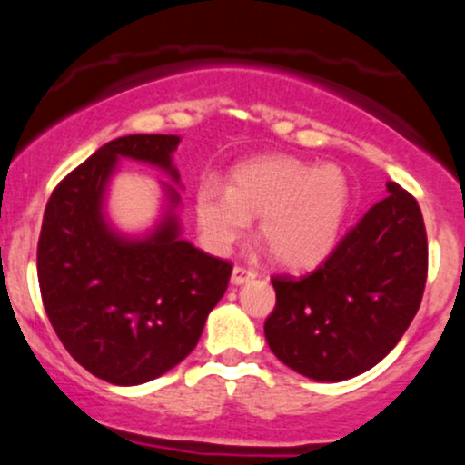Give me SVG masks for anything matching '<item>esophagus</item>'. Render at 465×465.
<instances>
[{
  "mask_svg": "<svg viewBox=\"0 0 465 465\" xmlns=\"http://www.w3.org/2000/svg\"><path fill=\"white\" fill-rule=\"evenodd\" d=\"M255 277V271L249 269V266H242V264H236L232 271V284H244V282L253 280Z\"/></svg>",
  "mask_w": 465,
  "mask_h": 465,
  "instance_id": "esophagus-1",
  "label": "esophagus"
}]
</instances>
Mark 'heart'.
<instances>
[{
  "mask_svg": "<svg viewBox=\"0 0 465 465\" xmlns=\"http://www.w3.org/2000/svg\"><path fill=\"white\" fill-rule=\"evenodd\" d=\"M350 203L348 179L332 163L262 157L238 165L232 188L205 181L196 192V221L214 251L247 236L260 216V240L277 264L306 269L334 249Z\"/></svg>",
  "mask_w": 465,
  "mask_h": 465,
  "instance_id": "1",
  "label": "heart"
}]
</instances>
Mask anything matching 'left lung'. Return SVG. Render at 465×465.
<instances>
[{"mask_svg":"<svg viewBox=\"0 0 465 465\" xmlns=\"http://www.w3.org/2000/svg\"><path fill=\"white\" fill-rule=\"evenodd\" d=\"M387 192L317 269L271 277L266 343L302 376L339 382L371 370L418 312L429 273L424 218L407 190L389 181Z\"/></svg>","mask_w":465,"mask_h":465,"instance_id":"8db88e82","label":"left lung"}]
</instances>
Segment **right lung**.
I'll use <instances>...</instances> for the list:
<instances>
[{"label": "right lung", "instance_id": "1", "mask_svg": "<svg viewBox=\"0 0 465 465\" xmlns=\"http://www.w3.org/2000/svg\"><path fill=\"white\" fill-rule=\"evenodd\" d=\"M177 146V135L117 137L74 168L45 205L36 273L47 319L72 359L114 385H142L179 365L232 275V262L179 238L173 214L143 240L104 223L100 207L117 157L179 179ZM168 194L177 205L174 188Z\"/></svg>", "mask_w": 465, "mask_h": 465}]
</instances>
